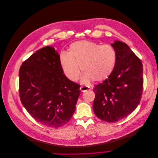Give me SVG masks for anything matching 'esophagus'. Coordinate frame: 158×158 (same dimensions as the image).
Returning a JSON list of instances; mask_svg holds the SVG:
<instances>
[{
	"label": "esophagus",
	"instance_id": "obj_1",
	"mask_svg": "<svg viewBox=\"0 0 158 158\" xmlns=\"http://www.w3.org/2000/svg\"><path fill=\"white\" fill-rule=\"evenodd\" d=\"M80 89L81 92H85V91L89 90V88L87 86H81L80 88Z\"/></svg>",
	"mask_w": 158,
	"mask_h": 158
}]
</instances>
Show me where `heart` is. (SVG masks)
<instances>
[{"label": "heart", "instance_id": "b5f03b06", "mask_svg": "<svg viewBox=\"0 0 158 158\" xmlns=\"http://www.w3.org/2000/svg\"><path fill=\"white\" fill-rule=\"evenodd\" d=\"M117 52L111 45H100L91 41H76L69 52L62 51L59 62L63 73L70 81L77 80L82 73V82H102L112 74L117 63Z\"/></svg>", "mask_w": 158, "mask_h": 158}]
</instances>
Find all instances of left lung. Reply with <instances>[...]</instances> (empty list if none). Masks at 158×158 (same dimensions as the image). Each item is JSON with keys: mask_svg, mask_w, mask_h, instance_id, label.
<instances>
[{"mask_svg": "<svg viewBox=\"0 0 158 158\" xmlns=\"http://www.w3.org/2000/svg\"><path fill=\"white\" fill-rule=\"evenodd\" d=\"M111 45L117 52L115 67L108 78L93 89L94 113L107 123L117 122L135 111L144 82L140 59L125 43L115 41Z\"/></svg>", "mask_w": 158, "mask_h": 158, "instance_id": "obj_1", "label": "left lung"}]
</instances>
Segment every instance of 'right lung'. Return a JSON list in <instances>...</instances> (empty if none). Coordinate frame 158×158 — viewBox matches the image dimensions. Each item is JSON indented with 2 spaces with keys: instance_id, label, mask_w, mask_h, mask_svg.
I'll return each mask as SVG.
<instances>
[{
  "instance_id": "add662e5",
  "label": "right lung",
  "mask_w": 158,
  "mask_h": 158,
  "mask_svg": "<svg viewBox=\"0 0 158 158\" xmlns=\"http://www.w3.org/2000/svg\"><path fill=\"white\" fill-rule=\"evenodd\" d=\"M80 85L63 74L53 47L37 50L23 62L19 71V94L30 115L42 125L59 128L75 111Z\"/></svg>"
}]
</instances>
